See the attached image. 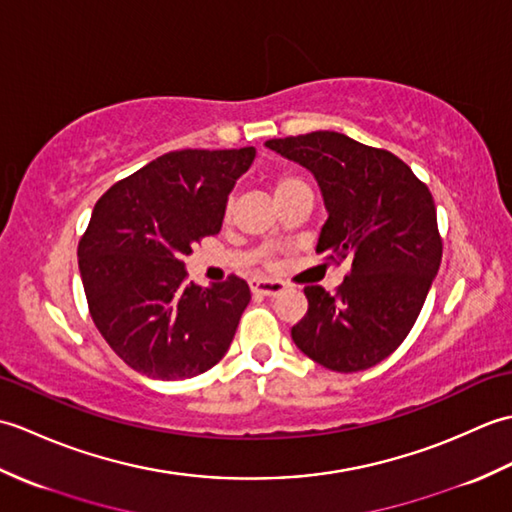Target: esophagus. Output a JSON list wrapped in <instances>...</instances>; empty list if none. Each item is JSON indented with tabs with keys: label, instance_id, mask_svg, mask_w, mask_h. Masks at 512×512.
Masks as SVG:
<instances>
[{
	"label": "esophagus",
	"instance_id": "esophagus-1",
	"mask_svg": "<svg viewBox=\"0 0 512 512\" xmlns=\"http://www.w3.org/2000/svg\"><path fill=\"white\" fill-rule=\"evenodd\" d=\"M284 288H286L284 281H277V279H250V290H253L255 295L273 297V295H279Z\"/></svg>",
	"mask_w": 512,
	"mask_h": 512
}]
</instances>
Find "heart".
Listing matches in <instances>:
<instances>
[{"label": "heart", "instance_id": "1", "mask_svg": "<svg viewBox=\"0 0 512 512\" xmlns=\"http://www.w3.org/2000/svg\"><path fill=\"white\" fill-rule=\"evenodd\" d=\"M301 184L306 182H303L299 176H295V173H281V176L275 180V198L277 195H284L290 189L301 187Z\"/></svg>", "mask_w": 512, "mask_h": 512}]
</instances>
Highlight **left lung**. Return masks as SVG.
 Returning <instances> with one entry per match:
<instances>
[{"mask_svg": "<svg viewBox=\"0 0 512 512\" xmlns=\"http://www.w3.org/2000/svg\"><path fill=\"white\" fill-rule=\"evenodd\" d=\"M312 171L325 220L317 253L350 259L334 295L306 286L308 312L292 341L332 372H363L407 339L442 262L433 195L398 156L339 132L266 140Z\"/></svg>", "mask_w": 512, "mask_h": 512, "instance_id": "left-lung-1", "label": "left lung"}]
</instances>
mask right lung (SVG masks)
<instances>
[{
	"instance_id": "add662e5",
	"label": "right lung",
	"mask_w": 512,
	"mask_h": 512,
	"mask_svg": "<svg viewBox=\"0 0 512 512\" xmlns=\"http://www.w3.org/2000/svg\"><path fill=\"white\" fill-rule=\"evenodd\" d=\"M255 147L182 149L151 160L94 204L79 242L92 321L138 374L182 380L222 361L250 301L235 275L202 288L184 257L222 228L228 193Z\"/></svg>"
}]
</instances>
